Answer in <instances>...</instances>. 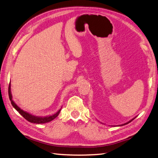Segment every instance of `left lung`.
I'll return each instance as SVG.
<instances>
[{
    "mask_svg": "<svg viewBox=\"0 0 158 158\" xmlns=\"http://www.w3.org/2000/svg\"><path fill=\"white\" fill-rule=\"evenodd\" d=\"M135 118H136V117H135V118H132V120H130V121H128V122H127V123H125V124H122V125H120V126H123V125H126V124H127L130 123V122H132V121L133 120H134V119H135Z\"/></svg>",
    "mask_w": 158,
    "mask_h": 158,
    "instance_id": "obj_1",
    "label": "left lung"
}]
</instances>
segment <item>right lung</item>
Returning <instances> with one entry per match:
<instances>
[{"label": "right lung", "mask_w": 158, "mask_h": 158, "mask_svg": "<svg viewBox=\"0 0 158 158\" xmlns=\"http://www.w3.org/2000/svg\"><path fill=\"white\" fill-rule=\"evenodd\" d=\"M9 99L11 102V105L15 109V110L19 112V113L22 115V116L27 120L28 122H31V123H34V124H44V123H47V122H49L52 121V120H54L55 118H57L58 116V115L59 114L61 110V107L60 110H59L57 112H56L55 114L51 115H48V116H45V117H38L36 116V115H34L32 114H31L28 112L23 111L22 110L20 107L17 106L15 103L14 102L12 99V94L11 92H10V84H9Z\"/></svg>", "instance_id": "add662e5"}]
</instances>
